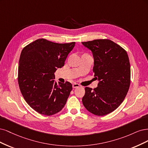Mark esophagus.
<instances>
[{"label":"esophagus","instance_id":"34e87169","mask_svg":"<svg viewBox=\"0 0 148 148\" xmlns=\"http://www.w3.org/2000/svg\"><path fill=\"white\" fill-rule=\"evenodd\" d=\"M80 86V85L79 84H77V83H74L73 84V87L74 88H77Z\"/></svg>","mask_w":148,"mask_h":148}]
</instances>
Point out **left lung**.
Returning a JSON list of instances; mask_svg holds the SVG:
<instances>
[{"label": "left lung", "mask_w": 148, "mask_h": 148, "mask_svg": "<svg viewBox=\"0 0 148 148\" xmlns=\"http://www.w3.org/2000/svg\"><path fill=\"white\" fill-rule=\"evenodd\" d=\"M82 44L92 51L94 76L99 81L97 88H85L82 103L95 115H106L121 105L129 89V58L127 51L111 40L97 39Z\"/></svg>", "instance_id": "left-lung-1"}]
</instances>
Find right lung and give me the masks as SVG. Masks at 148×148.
<instances>
[{
	"instance_id": "add662e5",
	"label": "right lung",
	"mask_w": 148,
	"mask_h": 148,
	"mask_svg": "<svg viewBox=\"0 0 148 148\" xmlns=\"http://www.w3.org/2000/svg\"><path fill=\"white\" fill-rule=\"evenodd\" d=\"M75 42L58 44L37 39L21 51L18 84L26 103L42 115L51 116L63 109L73 89L70 82L55 80V73L64 64Z\"/></svg>"
}]
</instances>
